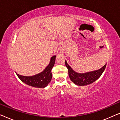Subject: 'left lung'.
Instances as JSON below:
<instances>
[{
    "label": "left lung",
    "instance_id": "8db88e82",
    "mask_svg": "<svg viewBox=\"0 0 120 120\" xmlns=\"http://www.w3.org/2000/svg\"><path fill=\"white\" fill-rule=\"evenodd\" d=\"M65 65L68 69V74L70 79L75 84L78 86H85L93 83L101 76L106 67L105 64L102 68L99 70L88 72V73L81 74L78 73L72 69L71 67L68 64L65 60Z\"/></svg>",
    "mask_w": 120,
    "mask_h": 120
}]
</instances>
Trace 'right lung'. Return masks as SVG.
I'll return each mask as SVG.
<instances>
[{
	"instance_id": "1",
	"label": "right lung",
	"mask_w": 120,
	"mask_h": 120,
	"mask_svg": "<svg viewBox=\"0 0 120 120\" xmlns=\"http://www.w3.org/2000/svg\"><path fill=\"white\" fill-rule=\"evenodd\" d=\"M56 56L51 58L50 62L45 70L41 73L32 76H25L16 73L17 76L23 82L29 86L37 88H44L47 86L52 79L51 70L55 64Z\"/></svg>"
}]
</instances>
